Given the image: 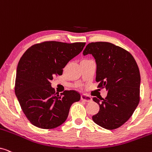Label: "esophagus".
<instances>
[{
	"label": "esophagus",
	"mask_w": 152,
	"mask_h": 152,
	"mask_svg": "<svg viewBox=\"0 0 152 152\" xmlns=\"http://www.w3.org/2000/svg\"><path fill=\"white\" fill-rule=\"evenodd\" d=\"M81 99H82V100L86 102H90L92 101V98H91V97L85 94H82L81 95Z\"/></svg>",
	"instance_id": "1"
}]
</instances>
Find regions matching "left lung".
Returning a JSON list of instances; mask_svg holds the SVG:
<instances>
[{"label":"left lung","mask_w":152,"mask_h":152,"mask_svg":"<svg viewBox=\"0 0 152 152\" xmlns=\"http://www.w3.org/2000/svg\"><path fill=\"white\" fill-rule=\"evenodd\" d=\"M83 54L94 57L97 88L108 91L101 101L93 98L99 110L92 119L107 129L120 127L131 118L140 102V75L136 60L122 48L102 41L88 43Z\"/></svg>","instance_id":"1"}]
</instances>
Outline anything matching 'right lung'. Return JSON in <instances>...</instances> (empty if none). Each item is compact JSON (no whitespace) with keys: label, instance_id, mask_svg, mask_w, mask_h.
Returning <instances> with one entry per match:
<instances>
[{"label":"right lung","instance_id":"add662e5","mask_svg":"<svg viewBox=\"0 0 152 152\" xmlns=\"http://www.w3.org/2000/svg\"><path fill=\"white\" fill-rule=\"evenodd\" d=\"M86 43L47 41L29 48L18 64L14 91L23 112L33 125L44 129L59 126L67 119L70 106L80 93L64 91L57 95L53 77L61 75L68 61L81 53Z\"/></svg>","mask_w":152,"mask_h":152}]
</instances>
